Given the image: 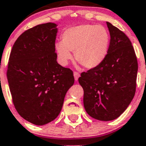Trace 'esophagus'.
<instances>
[{
  "instance_id": "1",
  "label": "esophagus",
  "mask_w": 146,
  "mask_h": 146,
  "mask_svg": "<svg viewBox=\"0 0 146 146\" xmlns=\"http://www.w3.org/2000/svg\"><path fill=\"white\" fill-rule=\"evenodd\" d=\"M73 76H74V79H75L76 81H77V80H78V79L79 78V76H80L79 73H77V72H74V73H73Z\"/></svg>"
}]
</instances>
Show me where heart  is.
<instances>
[{"mask_svg":"<svg viewBox=\"0 0 146 146\" xmlns=\"http://www.w3.org/2000/svg\"><path fill=\"white\" fill-rule=\"evenodd\" d=\"M110 37L109 32L102 25H81L70 28L62 34V42L55 43L58 62L66 66L75 58L87 69L100 66L107 55Z\"/></svg>","mask_w":146,"mask_h":146,"instance_id":"heart-1","label":"heart"}]
</instances>
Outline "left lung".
<instances>
[{
  "label": "left lung",
  "mask_w": 146,
  "mask_h": 146,
  "mask_svg": "<svg viewBox=\"0 0 146 146\" xmlns=\"http://www.w3.org/2000/svg\"><path fill=\"white\" fill-rule=\"evenodd\" d=\"M106 25L110 42L106 58L79 78L85 111L92 118L105 121L118 118L130 105L136 92L138 71L130 39L111 23Z\"/></svg>",
  "instance_id": "left-lung-1"
}]
</instances>
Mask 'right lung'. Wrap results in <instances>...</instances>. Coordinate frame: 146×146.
Returning <instances> with one entry per match:
<instances>
[{
	"label": "right lung",
	"mask_w": 146,
	"mask_h": 146,
	"mask_svg": "<svg viewBox=\"0 0 146 146\" xmlns=\"http://www.w3.org/2000/svg\"><path fill=\"white\" fill-rule=\"evenodd\" d=\"M57 26L48 22L25 31L9 55L7 76L14 106L24 119L36 125L58 117L74 83L73 71L57 62Z\"/></svg>",
	"instance_id": "obj_1"
}]
</instances>
